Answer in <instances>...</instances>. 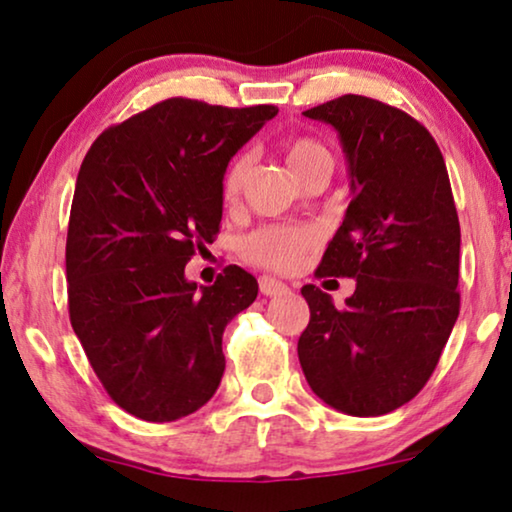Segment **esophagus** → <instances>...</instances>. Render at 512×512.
<instances>
[{
	"mask_svg": "<svg viewBox=\"0 0 512 512\" xmlns=\"http://www.w3.org/2000/svg\"><path fill=\"white\" fill-rule=\"evenodd\" d=\"M258 289H261L263 296H284L286 291H289V286L284 282H279V279H272V277H261L258 279Z\"/></svg>",
	"mask_w": 512,
	"mask_h": 512,
	"instance_id": "obj_1",
	"label": "esophagus"
}]
</instances>
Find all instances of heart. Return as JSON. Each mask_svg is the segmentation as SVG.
Returning <instances> with one entry per match:
<instances>
[{
	"label": "heart",
	"mask_w": 512,
	"mask_h": 512,
	"mask_svg": "<svg viewBox=\"0 0 512 512\" xmlns=\"http://www.w3.org/2000/svg\"><path fill=\"white\" fill-rule=\"evenodd\" d=\"M284 158L293 174L305 170L314 160L328 158V151L317 139L310 137H293L284 144ZM244 174H247V158L237 156L230 160L221 177V198L226 205L240 198ZM314 244L312 228L305 226H265L258 228L249 237H244L242 254L251 263L261 265L265 270L291 272L296 270L310 247Z\"/></svg>",
	"instance_id": "obj_1"
}]
</instances>
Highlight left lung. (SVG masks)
Here are the masks:
<instances>
[{"mask_svg": "<svg viewBox=\"0 0 512 512\" xmlns=\"http://www.w3.org/2000/svg\"><path fill=\"white\" fill-rule=\"evenodd\" d=\"M340 132L352 177L345 221L314 277L356 279L335 307L300 289L310 324L298 359L314 394L354 417L415 398L459 317V216L436 139L417 118L373 97L342 95L305 111Z\"/></svg>", "mask_w": 512, "mask_h": 512, "instance_id": "obj_1", "label": "left lung"}]
</instances>
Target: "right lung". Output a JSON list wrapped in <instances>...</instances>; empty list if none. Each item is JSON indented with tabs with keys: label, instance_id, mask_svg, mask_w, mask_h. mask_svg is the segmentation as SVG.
<instances>
[{
	"label": "right lung",
	"instance_id": "add662e5",
	"mask_svg": "<svg viewBox=\"0 0 512 512\" xmlns=\"http://www.w3.org/2000/svg\"><path fill=\"white\" fill-rule=\"evenodd\" d=\"M272 104L170 97L111 125L83 158L67 230L69 321L118 408L174 422L219 387L228 321L256 300L247 270L214 284L184 268L221 226V177Z\"/></svg>",
	"mask_w": 512,
	"mask_h": 512
}]
</instances>
